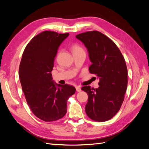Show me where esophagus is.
Returning a JSON list of instances; mask_svg holds the SVG:
<instances>
[{"label": "esophagus", "instance_id": "1", "mask_svg": "<svg viewBox=\"0 0 149 149\" xmlns=\"http://www.w3.org/2000/svg\"><path fill=\"white\" fill-rule=\"evenodd\" d=\"M76 91H77V92H80L81 91V88L79 86H76Z\"/></svg>", "mask_w": 149, "mask_h": 149}]
</instances>
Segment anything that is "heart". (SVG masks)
Wrapping results in <instances>:
<instances>
[{
  "mask_svg": "<svg viewBox=\"0 0 149 149\" xmlns=\"http://www.w3.org/2000/svg\"><path fill=\"white\" fill-rule=\"evenodd\" d=\"M71 49L74 55V54H78L80 53H85L84 49L80 45H73L72 46Z\"/></svg>",
  "mask_w": 149,
  "mask_h": 149,
  "instance_id": "heart-1",
  "label": "heart"
}]
</instances>
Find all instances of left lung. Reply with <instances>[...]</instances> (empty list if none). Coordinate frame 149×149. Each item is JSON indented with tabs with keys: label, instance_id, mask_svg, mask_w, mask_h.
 Returning a JSON list of instances; mask_svg holds the SVG:
<instances>
[{
	"label": "left lung",
	"instance_id": "1",
	"mask_svg": "<svg viewBox=\"0 0 149 149\" xmlns=\"http://www.w3.org/2000/svg\"><path fill=\"white\" fill-rule=\"evenodd\" d=\"M88 48L90 73L100 79L98 88L85 86L87 93L86 113L94 121L111 119L118 113L127 86V69L123 55L115 43L97 31H90L76 36Z\"/></svg>",
	"mask_w": 149,
	"mask_h": 149
}]
</instances>
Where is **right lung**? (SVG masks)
<instances>
[{
	"instance_id": "add662e5",
	"label": "right lung",
	"mask_w": 149,
	"mask_h": 149,
	"mask_svg": "<svg viewBox=\"0 0 149 149\" xmlns=\"http://www.w3.org/2000/svg\"><path fill=\"white\" fill-rule=\"evenodd\" d=\"M68 35L43 31L30 40L21 59L19 73L26 101L34 115L45 122L65 116L67 101L76 91L73 86L54 83L52 77L58 48Z\"/></svg>"
}]
</instances>
